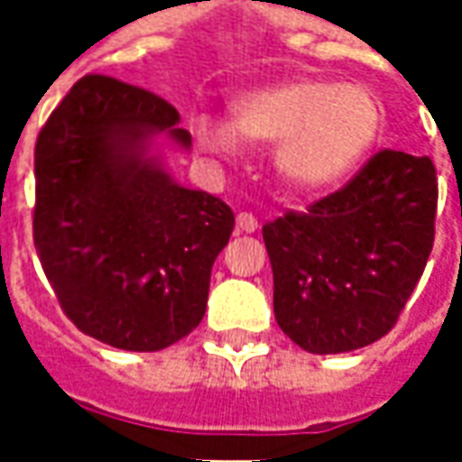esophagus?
Instances as JSON below:
<instances>
[{"label": "esophagus", "mask_w": 462, "mask_h": 462, "mask_svg": "<svg viewBox=\"0 0 462 462\" xmlns=\"http://www.w3.org/2000/svg\"><path fill=\"white\" fill-rule=\"evenodd\" d=\"M236 228H239L241 234H254L259 228V223L252 213H239L236 216Z\"/></svg>", "instance_id": "1"}]
</instances>
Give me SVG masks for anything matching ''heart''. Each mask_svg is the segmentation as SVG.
Listing matches in <instances>:
<instances>
[{
    "mask_svg": "<svg viewBox=\"0 0 462 462\" xmlns=\"http://www.w3.org/2000/svg\"><path fill=\"white\" fill-rule=\"evenodd\" d=\"M234 120L198 113L189 131L216 162H236L246 141L277 143L275 167L298 189H327L375 146L385 110L373 89L331 79H291L234 99Z\"/></svg>",
    "mask_w": 462,
    "mask_h": 462,
    "instance_id": "b5f03b06",
    "label": "heart"
}]
</instances>
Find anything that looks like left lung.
<instances>
[{
	"label": "left lung",
	"instance_id": "1",
	"mask_svg": "<svg viewBox=\"0 0 462 462\" xmlns=\"http://www.w3.org/2000/svg\"><path fill=\"white\" fill-rule=\"evenodd\" d=\"M435 213L432 159L385 149L339 192L267 223L280 328L313 355L378 342L424 273Z\"/></svg>",
	"mask_w": 462,
	"mask_h": 462
}]
</instances>
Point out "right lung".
<instances>
[{"label":"right lung","mask_w":462,"mask_h":462,"mask_svg":"<svg viewBox=\"0 0 462 462\" xmlns=\"http://www.w3.org/2000/svg\"><path fill=\"white\" fill-rule=\"evenodd\" d=\"M156 138L189 152L180 113L113 77L79 79L35 143L32 239L63 313L128 352H156L203 321L234 210L174 182Z\"/></svg>","instance_id":"1"}]
</instances>
